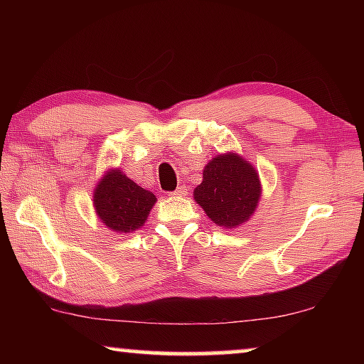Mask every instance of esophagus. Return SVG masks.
Instances as JSON below:
<instances>
[{"instance_id":"1","label":"esophagus","mask_w":364,"mask_h":364,"mask_svg":"<svg viewBox=\"0 0 364 364\" xmlns=\"http://www.w3.org/2000/svg\"><path fill=\"white\" fill-rule=\"evenodd\" d=\"M186 188H183V186H180V188H176L173 193H171V196H175V197H183V196H186Z\"/></svg>"}]
</instances>
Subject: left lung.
<instances>
[{"label": "left lung", "mask_w": 364, "mask_h": 364, "mask_svg": "<svg viewBox=\"0 0 364 364\" xmlns=\"http://www.w3.org/2000/svg\"><path fill=\"white\" fill-rule=\"evenodd\" d=\"M262 184L254 165L236 152L220 154L202 171L194 200L215 225L237 228L255 212Z\"/></svg>", "instance_id": "1"}]
</instances>
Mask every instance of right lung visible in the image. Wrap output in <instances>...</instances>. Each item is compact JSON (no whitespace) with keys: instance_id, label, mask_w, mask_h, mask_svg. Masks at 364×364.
Masks as SVG:
<instances>
[{"instance_id":"add662e5","label":"right lung","mask_w":364,"mask_h":364,"mask_svg":"<svg viewBox=\"0 0 364 364\" xmlns=\"http://www.w3.org/2000/svg\"><path fill=\"white\" fill-rule=\"evenodd\" d=\"M156 200L151 191L138 186L119 168L109 170L93 194L96 215L115 232L139 230Z\"/></svg>"}]
</instances>
